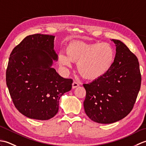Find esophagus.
Segmentation results:
<instances>
[{
    "mask_svg": "<svg viewBox=\"0 0 146 146\" xmlns=\"http://www.w3.org/2000/svg\"><path fill=\"white\" fill-rule=\"evenodd\" d=\"M78 86H79V84H78V82H76L75 81H74L73 82V83H72V88H75L76 87H78Z\"/></svg>",
    "mask_w": 146,
    "mask_h": 146,
    "instance_id": "1",
    "label": "esophagus"
}]
</instances>
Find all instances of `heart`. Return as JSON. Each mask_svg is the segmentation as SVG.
<instances>
[{"instance_id": "obj_1", "label": "heart", "mask_w": 146, "mask_h": 146, "mask_svg": "<svg viewBox=\"0 0 146 146\" xmlns=\"http://www.w3.org/2000/svg\"><path fill=\"white\" fill-rule=\"evenodd\" d=\"M115 51L109 43H86L75 41L66 48V54L61 52L58 62L70 67L71 62H78L77 70L83 78L96 80L105 75L112 67Z\"/></svg>"}]
</instances>
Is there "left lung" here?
Returning a JSON list of instances; mask_svg holds the SVG:
<instances>
[{
    "instance_id": "1",
    "label": "left lung",
    "mask_w": 146,
    "mask_h": 146,
    "mask_svg": "<svg viewBox=\"0 0 146 146\" xmlns=\"http://www.w3.org/2000/svg\"><path fill=\"white\" fill-rule=\"evenodd\" d=\"M116 46L112 67L103 76L83 84L85 111L92 120L111 123L122 119L132 110L141 85L137 56L124 43L112 39Z\"/></svg>"
}]
</instances>
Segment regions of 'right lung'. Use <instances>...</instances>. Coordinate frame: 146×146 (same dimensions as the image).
<instances>
[{"label":"right lung","instance_id":"add662e5","mask_svg":"<svg viewBox=\"0 0 146 146\" xmlns=\"http://www.w3.org/2000/svg\"><path fill=\"white\" fill-rule=\"evenodd\" d=\"M54 36L26 37L13 49L6 71V83L15 108L30 119L46 120L58 111L60 98L71 90L73 80L51 68L57 60Z\"/></svg>","mask_w":146,"mask_h":146}]
</instances>
